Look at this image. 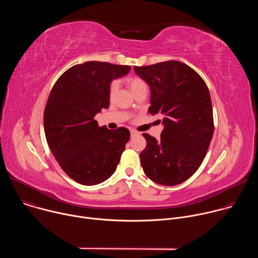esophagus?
Returning a JSON list of instances; mask_svg holds the SVG:
<instances>
[{
	"mask_svg": "<svg viewBox=\"0 0 258 258\" xmlns=\"http://www.w3.org/2000/svg\"><path fill=\"white\" fill-rule=\"evenodd\" d=\"M131 135L132 136H136V135H138V132L135 131V130H131Z\"/></svg>",
	"mask_w": 258,
	"mask_h": 258,
	"instance_id": "34e87169",
	"label": "esophagus"
}]
</instances>
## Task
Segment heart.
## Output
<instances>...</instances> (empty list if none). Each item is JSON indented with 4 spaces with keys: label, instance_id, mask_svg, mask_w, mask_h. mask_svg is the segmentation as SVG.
<instances>
[{
    "label": "heart",
    "instance_id": "b5f03b06",
    "mask_svg": "<svg viewBox=\"0 0 258 258\" xmlns=\"http://www.w3.org/2000/svg\"><path fill=\"white\" fill-rule=\"evenodd\" d=\"M126 84L133 94H135L139 90L147 87L145 82L140 78H130V79H127ZM117 89H118V84H117V82L113 81L111 84H110V87H109V95L113 96L115 94V92L117 91Z\"/></svg>",
    "mask_w": 258,
    "mask_h": 258
}]
</instances>
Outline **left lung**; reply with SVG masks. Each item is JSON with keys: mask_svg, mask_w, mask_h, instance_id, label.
<instances>
[{"mask_svg": "<svg viewBox=\"0 0 258 258\" xmlns=\"http://www.w3.org/2000/svg\"><path fill=\"white\" fill-rule=\"evenodd\" d=\"M134 70L150 87L148 111L161 114L164 125L158 141L143 134L147 141L140 153L143 170L159 185H178L199 168L212 139L208 88L194 69L179 61L135 66Z\"/></svg>", "mask_w": 258, "mask_h": 258, "instance_id": "obj_1", "label": "left lung"}]
</instances>
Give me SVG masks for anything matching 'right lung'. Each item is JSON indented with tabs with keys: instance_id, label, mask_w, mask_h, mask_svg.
Wrapping results in <instances>:
<instances>
[{
	"instance_id": "obj_1",
	"label": "right lung",
	"mask_w": 258,
	"mask_h": 258,
	"mask_svg": "<svg viewBox=\"0 0 258 258\" xmlns=\"http://www.w3.org/2000/svg\"><path fill=\"white\" fill-rule=\"evenodd\" d=\"M131 66L89 61L70 67L55 83L44 112L49 148L72 179L94 186L111 176L130 140L125 127L99 126L95 115L110 103L112 80Z\"/></svg>"
}]
</instances>
